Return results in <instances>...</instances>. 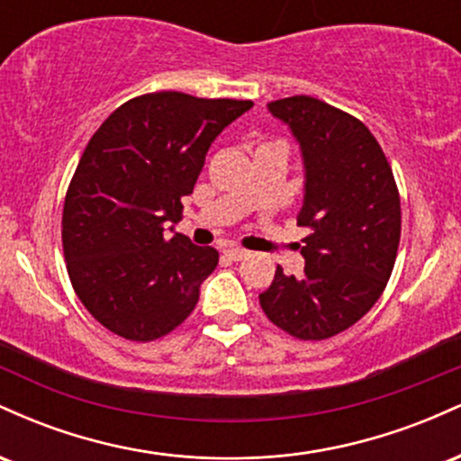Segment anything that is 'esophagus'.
<instances>
[{
  "label": "esophagus",
  "mask_w": 461,
  "mask_h": 461,
  "mask_svg": "<svg viewBox=\"0 0 461 461\" xmlns=\"http://www.w3.org/2000/svg\"><path fill=\"white\" fill-rule=\"evenodd\" d=\"M223 256L230 258V260L238 262V260H245V258H249V251H245V249H240V247H227L223 251Z\"/></svg>",
  "instance_id": "1"
}]
</instances>
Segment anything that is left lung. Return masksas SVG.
I'll use <instances>...</instances> for the list:
<instances>
[{"instance_id": "8db88e82", "label": "left lung", "mask_w": 461, "mask_h": 461, "mask_svg": "<svg viewBox=\"0 0 461 461\" xmlns=\"http://www.w3.org/2000/svg\"><path fill=\"white\" fill-rule=\"evenodd\" d=\"M303 156L305 194L297 225L308 227L303 277L277 267L260 294L273 325L299 340L348 330L382 297L401 238V199L393 168L356 116L308 95L268 104Z\"/></svg>"}]
</instances>
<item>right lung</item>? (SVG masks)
<instances>
[{
    "mask_svg": "<svg viewBox=\"0 0 461 461\" xmlns=\"http://www.w3.org/2000/svg\"><path fill=\"white\" fill-rule=\"evenodd\" d=\"M251 105L147 93L119 105L88 140L65 197L62 249L73 290L105 330L151 342L194 310L219 251L184 234L167 238L164 223L182 219L210 145Z\"/></svg>",
    "mask_w": 461,
    "mask_h": 461,
    "instance_id": "obj_1",
    "label": "right lung"
}]
</instances>
